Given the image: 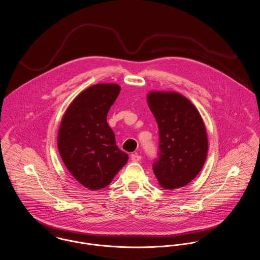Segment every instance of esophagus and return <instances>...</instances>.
<instances>
[{
	"label": "esophagus",
	"instance_id": "1",
	"mask_svg": "<svg viewBox=\"0 0 260 260\" xmlns=\"http://www.w3.org/2000/svg\"><path fill=\"white\" fill-rule=\"evenodd\" d=\"M131 158H132V160L133 161H140L141 159H142V156L141 155H139V154H137V153H134V154H132L131 155Z\"/></svg>",
	"mask_w": 260,
	"mask_h": 260
}]
</instances>
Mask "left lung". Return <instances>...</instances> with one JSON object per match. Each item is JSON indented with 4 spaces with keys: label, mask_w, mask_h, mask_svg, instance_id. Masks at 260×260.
<instances>
[{
    "label": "left lung",
    "mask_w": 260,
    "mask_h": 260,
    "mask_svg": "<svg viewBox=\"0 0 260 260\" xmlns=\"http://www.w3.org/2000/svg\"><path fill=\"white\" fill-rule=\"evenodd\" d=\"M147 105L159 134V157L153 164L158 184L176 189L202 171L208 142L202 116L193 104L175 91H149Z\"/></svg>",
    "instance_id": "1"
}]
</instances>
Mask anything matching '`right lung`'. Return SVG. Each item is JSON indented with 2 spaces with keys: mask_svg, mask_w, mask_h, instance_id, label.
<instances>
[{
  "mask_svg": "<svg viewBox=\"0 0 260 260\" xmlns=\"http://www.w3.org/2000/svg\"><path fill=\"white\" fill-rule=\"evenodd\" d=\"M119 91L116 84L87 87L71 103L59 124V155L71 174L91 190L109 185L128 159L107 121Z\"/></svg>",
  "mask_w": 260,
  "mask_h": 260,
  "instance_id": "add662e5",
  "label": "right lung"
}]
</instances>
